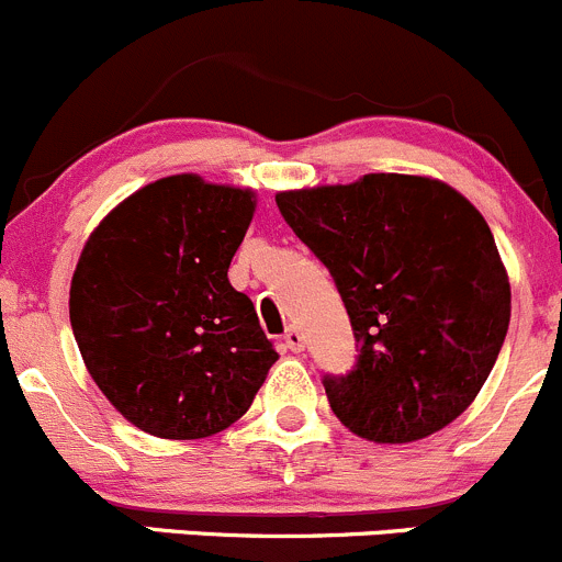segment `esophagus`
Returning <instances> with one entry per match:
<instances>
[{
    "instance_id": "1",
    "label": "esophagus",
    "mask_w": 562,
    "mask_h": 562,
    "mask_svg": "<svg viewBox=\"0 0 562 562\" xmlns=\"http://www.w3.org/2000/svg\"><path fill=\"white\" fill-rule=\"evenodd\" d=\"M303 344H305V338L297 327H289V330L283 333V347L292 349V352H300V349H303Z\"/></svg>"
}]
</instances>
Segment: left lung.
I'll use <instances>...</instances> for the list:
<instances>
[{
    "instance_id": "8db88e82",
    "label": "left lung",
    "mask_w": 562,
    "mask_h": 562,
    "mask_svg": "<svg viewBox=\"0 0 562 562\" xmlns=\"http://www.w3.org/2000/svg\"><path fill=\"white\" fill-rule=\"evenodd\" d=\"M294 235L330 270L358 366L325 376L336 418L371 442L424 440L475 402L510 322L488 224L457 188L420 175L276 193Z\"/></svg>"
}]
</instances>
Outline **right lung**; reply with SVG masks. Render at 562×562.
Segmentation results:
<instances>
[{"instance_id": "1", "label": "right lung", "mask_w": 562, "mask_h": 562, "mask_svg": "<svg viewBox=\"0 0 562 562\" xmlns=\"http://www.w3.org/2000/svg\"><path fill=\"white\" fill-rule=\"evenodd\" d=\"M254 210L251 188L171 175L122 199L85 243L70 325L94 385L136 429L218 435L279 360L226 276Z\"/></svg>"}]
</instances>
